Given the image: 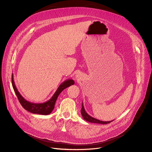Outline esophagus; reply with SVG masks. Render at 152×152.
Wrapping results in <instances>:
<instances>
[{"mask_svg":"<svg viewBox=\"0 0 152 152\" xmlns=\"http://www.w3.org/2000/svg\"><path fill=\"white\" fill-rule=\"evenodd\" d=\"M80 76H81V75H79V74H78V75H77L76 77H77V78H79V77H80Z\"/></svg>","mask_w":152,"mask_h":152,"instance_id":"1","label":"esophagus"}]
</instances>
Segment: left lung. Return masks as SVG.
Masks as SVG:
<instances>
[{
    "instance_id": "1",
    "label": "left lung",
    "mask_w": 152,
    "mask_h": 152,
    "mask_svg": "<svg viewBox=\"0 0 152 152\" xmlns=\"http://www.w3.org/2000/svg\"><path fill=\"white\" fill-rule=\"evenodd\" d=\"M81 115L84 118V119H85L86 121H88V122H90V123H99V124H108L110 123H111V121H100L99 120V119H97L95 118H94L92 117H91V116H89L88 114H87L86 111L84 110V106L83 105L82 103V108H81Z\"/></svg>"
}]
</instances>
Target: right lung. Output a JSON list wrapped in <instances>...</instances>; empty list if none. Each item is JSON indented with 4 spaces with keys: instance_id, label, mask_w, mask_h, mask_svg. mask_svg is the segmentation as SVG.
<instances>
[{
    "instance_id": "1",
    "label": "right lung",
    "mask_w": 152,
    "mask_h": 152,
    "mask_svg": "<svg viewBox=\"0 0 152 152\" xmlns=\"http://www.w3.org/2000/svg\"><path fill=\"white\" fill-rule=\"evenodd\" d=\"M12 83L13 88L14 89V91L17 95V98L21 103L22 107L26 110L27 111H29L31 113H33L34 114H39V115H47L50 114L53 110L54 109L55 103L57 101V99L58 97L59 94L64 90L66 89V87L70 86L71 85H73L75 84V82L72 79H69V80L65 81L63 82L61 85L59 86L57 91L55 92L53 96L49 100L45 103H31L28 101H26L25 99H24L19 92L18 91L17 87H16L15 85V83L13 81V75L12 76Z\"/></svg>"
}]
</instances>
